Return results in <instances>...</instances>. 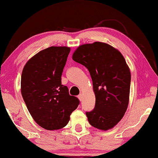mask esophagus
I'll return each mask as SVG.
<instances>
[{"mask_svg":"<svg viewBox=\"0 0 158 158\" xmlns=\"http://www.w3.org/2000/svg\"><path fill=\"white\" fill-rule=\"evenodd\" d=\"M82 98H83V95H81V94H80V95H78V98L79 99V101H82Z\"/></svg>","mask_w":158,"mask_h":158,"instance_id":"34e87169","label":"esophagus"}]
</instances>
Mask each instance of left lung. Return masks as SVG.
<instances>
[{
    "label": "left lung",
    "instance_id": "obj_1",
    "mask_svg": "<svg viewBox=\"0 0 158 158\" xmlns=\"http://www.w3.org/2000/svg\"><path fill=\"white\" fill-rule=\"evenodd\" d=\"M72 58L88 69L95 95L93 111H87L92 126L102 131L121 120L129 103L131 71L117 49L102 42L79 46Z\"/></svg>",
    "mask_w": 158,
    "mask_h": 158
}]
</instances>
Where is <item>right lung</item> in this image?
Segmentation results:
<instances>
[{
  "label": "right lung",
  "mask_w": 158,
  "mask_h": 158,
  "mask_svg": "<svg viewBox=\"0 0 158 158\" xmlns=\"http://www.w3.org/2000/svg\"><path fill=\"white\" fill-rule=\"evenodd\" d=\"M70 51L67 47L40 51L27 62L22 73L21 93L26 106L35 123L49 131L65 127L79 104L61 84Z\"/></svg>",
  "instance_id": "obj_1"
}]
</instances>
